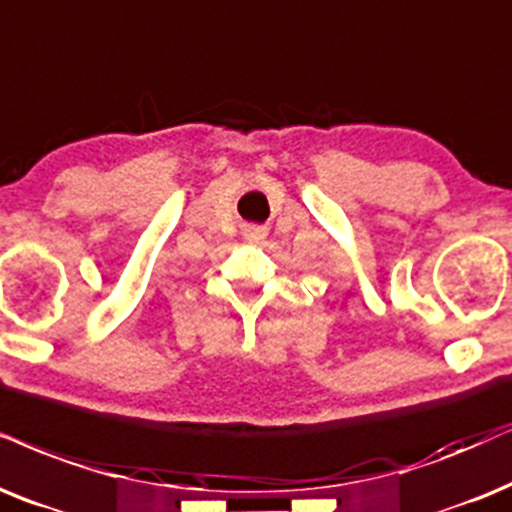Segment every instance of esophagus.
Returning <instances> with one entry per match:
<instances>
[{"label":"esophagus","instance_id":"esophagus-1","mask_svg":"<svg viewBox=\"0 0 512 512\" xmlns=\"http://www.w3.org/2000/svg\"><path fill=\"white\" fill-rule=\"evenodd\" d=\"M264 236H267V229H264V226H248V229H245V238H248L250 243H260Z\"/></svg>","mask_w":512,"mask_h":512}]
</instances>
